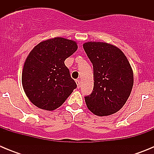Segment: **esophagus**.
<instances>
[{
  "label": "esophagus",
  "mask_w": 154,
  "mask_h": 154,
  "mask_svg": "<svg viewBox=\"0 0 154 154\" xmlns=\"http://www.w3.org/2000/svg\"><path fill=\"white\" fill-rule=\"evenodd\" d=\"M75 82H76V84H77V87H78V89H79L80 88V80L77 79Z\"/></svg>",
  "instance_id": "1"
}]
</instances>
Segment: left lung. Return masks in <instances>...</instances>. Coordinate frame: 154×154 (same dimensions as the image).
<instances>
[{"label": "left lung", "instance_id": "obj_1", "mask_svg": "<svg viewBox=\"0 0 154 154\" xmlns=\"http://www.w3.org/2000/svg\"><path fill=\"white\" fill-rule=\"evenodd\" d=\"M83 48L93 65V90L85 96L87 107L99 116L112 115L124 106L131 92L130 62L119 48L104 42H87Z\"/></svg>", "mask_w": 154, "mask_h": 154}]
</instances>
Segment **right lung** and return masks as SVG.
<instances>
[{
	"mask_svg": "<svg viewBox=\"0 0 154 154\" xmlns=\"http://www.w3.org/2000/svg\"><path fill=\"white\" fill-rule=\"evenodd\" d=\"M74 41L55 38L37 45L24 62L22 85L30 101L38 108L61 106L77 87L65 60L77 50Z\"/></svg>",
	"mask_w": 154,
	"mask_h": 154,
	"instance_id": "1",
	"label": "right lung"
}]
</instances>
